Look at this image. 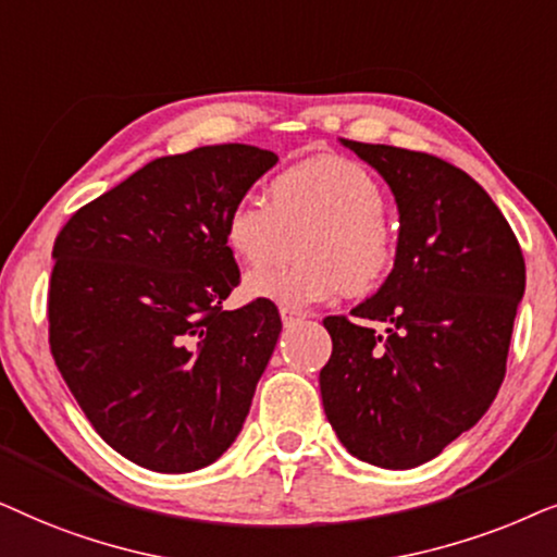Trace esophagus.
Here are the masks:
<instances>
[{
  "label": "esophagus",
  "mask_w": 557,
  "mask_h": 557,
  "mask_svg": "<svg viewBox=\"0 0 557 557\" xmlns=\"http://www.w3.org/2000/svg\"><path fill=\"white\" fill-rule=\"evenodd\" d=\"M280 318H283L285 325H290L295 321H300V318H306L302 310H295V308H280Z\"/></svg>",
  "instance_id": "esophagus-1"
}]
</instances>
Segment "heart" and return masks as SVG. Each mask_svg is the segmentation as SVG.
<instances>
[{
    "label": "heart",
    "mask_w": 557,
    "mask_h": 557,
    "mask_svg": "<svg viewBox=\"0 0 557 557\" xmlns=\"http://www.w3.org/2000/svg\"><path fill=\"white\" fill-rule=\"evenodd\" d=\"M384 188L361 162L338 154L293 162L270 183V203L244 196L224 216V242L236 262L264 267L280 255L287 232L300 259L251 272L249 298L280 308H308L344 290L372 293L389 277L397 234L384 216Z\"/></svg>",
    "instance_id": "1"
}]
</instances>
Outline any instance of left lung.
I'll return each instance as SVG.
<instances>
[{"label": "left lung", "instance_id": "left-lung-1", "mask_svg": "<svg viewBox=\"0 0 557 557\" xmlns=\"http://www.w3.org/2000/svg\"><path fill=\"white\" fill-rule=\"evenodd\" d=\"M341 143L395 193L399 239L376 295L354 318H323L333 341L321 369L323 410L351 456L414 469L494 403L524 295V257L507 219L461 168L403 147Z\"/></svg>", "mask_w": 557, "mask_h": 557}]
</instances>
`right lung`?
<instances>
[{
  "instance_id": "add662e5",
  "label": "right lung",
  "mask_w": 557,
  "mask_h": 557,
  "mask_svg": "<svg viewBox=\"0 0 557 557\" xmlns=\"http://www.w3.org/2000/svg\"><path fill=\"white\" fill-rule=\"evenodd\" d=\"M274 162L251 145L158 158L55 236L50 354L96 433L132 463L203 469L247 420L283 321L259 298L224 310L239 285L224 216Z\"/></svg>"
}]
</instances>
